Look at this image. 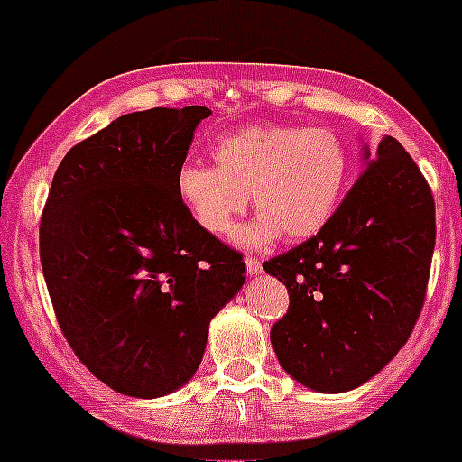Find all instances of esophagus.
<instances>
[{"label": "esophagus", "instance_id": "1", "mask_svg": "<svg viewBox=\"0 0 462 462\" xmlns=\"http://www.w3.org/2000/svg\"><path fill=\"white\" fill-rule=\"evenodd\" d=\"M245 265H247L249 277H254V274L261 273V259H256V256H247V259H245Z\"/></svg>", "mask_w": 462, "mask_h": 462}]
</instances>
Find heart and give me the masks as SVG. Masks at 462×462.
Instances as JSON below:
<instances>
[{
	"label": "heart",
	"mask_w": 462,
	"mask_h": 462,
	"mask_svg": "<svg viewBox=\"0 0 462 462\" xmlns=\"http://www.w3.org/2000/svg\"><path fill=\"white\" fill-rule=\"evenodd\" d=\"M215 164L185 162L176 194L197 226L226 236L247 210L249 194L261 215L245 228V243L283 234L311 238L337 213L348 179V148L329 128L252 125L213 146Z\"/></svg>",
	"instance_id": "b5f03b06"
}]
</instances>
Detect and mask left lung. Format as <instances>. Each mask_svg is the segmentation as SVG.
I'll return each instance as SVG.
<instances>
[{"label": "left lung", "instance_id": "8db88e82", "mask_svg": "<svg viewBox=\"0 0 462 462\" xmlns=\"http://www.w3.org/2000/svg\"><path fill=\"white\" fill-rule=\"evenodd\" d=\"M364 158L325 228L263 263L289 289L270 329L279 364L325 394L359 387L403 348L433 259L435 201L417 162L394 137Z\"/></svg>", "mask_w": 462, "mask_h": 462}]
</instances>
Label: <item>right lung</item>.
<instances>
[{
	"mask_svg": "<svg viewBox=\"0 0 462 462\" xmlns=\"http://www.w3.org/2000/svg\"><path fill=\"white\" fill-rule=\"evenodd\" d=\"M208 107L133 112L66 153L45 201L41 265L68 346L118 394L155 399L201 364L245 283L243 254L192 222L176 171Z\"/></svg>",
	"mask_w": 462,
	"mask_h": 462,
	"instance_id": "1",
	"label": "right lung"
}]
</instances>
